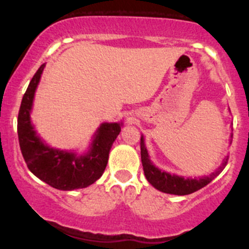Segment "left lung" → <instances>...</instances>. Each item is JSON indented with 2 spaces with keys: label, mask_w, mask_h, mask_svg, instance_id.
<instances>
[{
  "label": "left lung",
  "mask_w": 249,
  "mask_h": 249,
  "mask_svg": "<svg viewBox=\"0 0 249 249\" xmlns=\"http://www.w3.org/2000/svg\"><path fill=\"white\" fill-rule=\"evenodd\" d=\"M232 137V135H231ZM231 143V140H230ZM141 160H142L143 172H144L145 178L148 182L158 189L159 192L166 193V194L173 195H188L192 193L197 192L201 188L206 187L208 183L212 182L228 162V157H224L222 160V164L218 169L211 172L208 176H200V177H183V176L175 175V173L166 172L165 170H160L159 167L155 166L150 160L149 154H148L147 147L144 143V136L141 135Z\"/></svg>",
  "instance_id": "1"
}]
</instances>
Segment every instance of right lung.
Returning a JSON list of instances; mask_svg holds the SVG:
<instances>
[{"instance_id":"obj_1","label":"right lung","mask_w":249,"mask_h":249,"mask_svg":"<svg viewBox=\"0 0 249 249\" xmlns=\"http://www.w3.org/2000/svg\"><path fill=\"white\" fill-rule=\"evenodd\" d=\"M44 67L46 64L35 73L20 105L18 137L21 154L30 171L50 187L59 190L87 188L96 182L106 169L110 148L122 130L123 122L102 123L92 135L88 149L82 153L48 144L37 134L31 120L35 94Z\"/></svg>"}]
</instances>
